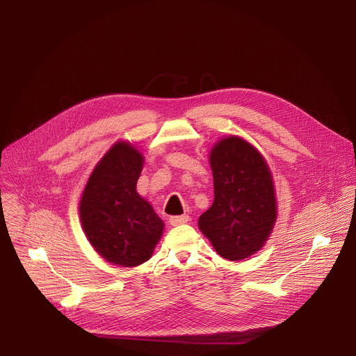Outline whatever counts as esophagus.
I'll use <instances>...</instances> for the list:
<instances>
[{"mask_svg":"<svg viewBox=\"0 0 356 356\" xmlns=\"http://www.w3.org/2000/svg\"><path fill=\"white\" fill-rule=\"evenodd\" d=\"M170 225L173 227H177V225H183V223H186L189 220V216L188 215H181V216H172L170 219Z\"/></svg>","mask_w":356,"mask_h":356,"instance_id":"esophagus-1","label":"esophagus"}]
</instances>
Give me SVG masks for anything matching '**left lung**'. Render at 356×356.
<instances>
[{
    "instance_id": "obj_1",
    "label": "left lung",
    "mask_w": 356,
    "mask_h": 356,
    "mask_svg": "<svg viewBox=\"0 0 356 356\" xmlns=\"http://www.w3.org/2000/svg\"><path fill=\"white\" fill-rule=\"evenodd\" d=\"M211 165L215 199L199 228L220 257L244 259L266 244L275 222L271 173L263 156L238 137L216 143Z\"/></svg>"
}]
</instances>
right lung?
Returning <instances> with one entry per match:
<instances>
[{"label":"right lung","mask_w":356,"mask_h":356,"mask_svg":"<svg viewBox=\"0 0 356 356\" xmlns=\"http://www.w3.org/2000/svg\"><path fill=\"white\" fill-rule=\"evenodd\" d=\"M143 156L127 143L112 147L92 172L81 200L90 244L108 263L136 267L152 257L163 220L137 193Z\"/></svg>","instance_id":"right-lung-1"}]
</instances>
